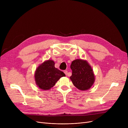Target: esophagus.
Here are the masks:
<instances>
[{
    "label": "esophagus",
    "mask_w": 128,
    "mask_h": 128,
    "mask_svg": "<svg viewBox=\"0 0 128 128\" xmlns=\"http://www.w3.org/2000/svg\"><path fill=\"white\" fill-rule=\"evenodd\" d=\"M64 72L65 73V74L66 75H67L68 74V70H64Z\"/></svg>",
    "instance_id": "esophagus-1"
}]
</instances>
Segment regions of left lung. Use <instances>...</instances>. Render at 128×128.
Segmentation results:
<instances>
[{"instance_id": "left-lung-1", "label": "left lung", "mask_w": 128, "mask_h": 128, "mask_svg": "<svg viewBox=\"0 0 128 128\" xmlns=\"http://www.w3.org/2000/svg\"><path fill=\"white\" fill-rule=\"evenodd\" d=\"M70 68L72 82L77 88L86 90L91 88L94 82L95 78L91 67L86 60L77 59L72 62Z\"/></svg>"}]
</instances>
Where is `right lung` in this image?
I'll list each match as a JSON object with an SVG mask.
<instances>
[{"label": "right lung", "mask_w": 128, "mask_h": 128, "mask_svg": "<svg viewBox=\"0 0 128 128\" xmlns=\"http://www.w3.org/2000/svg\"><path fill=\"white\" fill-rule=\"evenodd\" d=\"M55 63L52 60H48L39 66L35 74L36 84L42 90H49L55 85L58 80L65 76V74L56 68Z\"/></svg>", "instance_id": "right-lung-1"}]
</instances>
